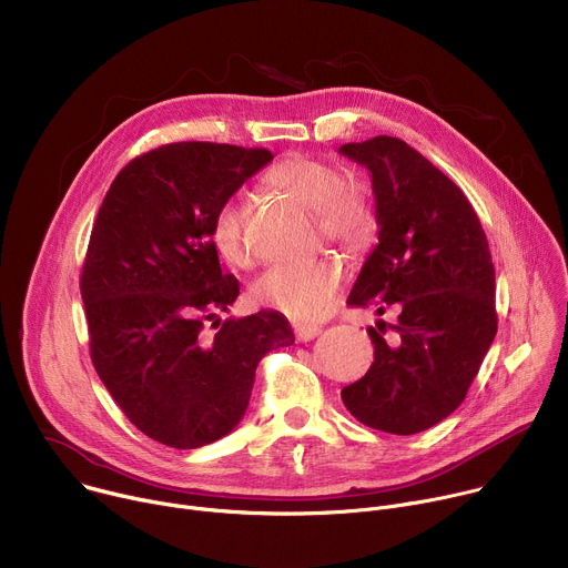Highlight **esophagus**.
Instances as JSON below:
<instances>
[{
    "label": "esophagus",
    "instance_id": "esophagus-1",
    "mask_svg": "<svg viewBox=\"0 0 568 568\" xmlns=\"http://www.w3.org/2000/svg\"><path fill=\"white\" fill-rule=\"evenodd\" d=\"M294 335H296V342H312L314 337L321 335V328L307 326V323H298V326H294Z\"/></svg>",
    "mask_w": 568,
    "mask_h": 568
}]
</instances>
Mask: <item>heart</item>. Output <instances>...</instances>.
<instances>
[{
  "instance_id": "1",
  "label": "heart",
  "mask_w": 568,
  "mask_h": 568,
  "mask_svg": "<svg viewBox=\"0 0 568 568\" xmlns=\"http://www.w3.org/2000/svg\"><path fill=\"white\" fill-rule=\"evenodd\" d=\"M344 180L339 166L307 154H287L265 173L270 189L312 211L323 237L337 245H355L371 222V200L362 186ZM245 217V206L231 197L215 209L211 220L215 252L237 270H250L256 263ZM339 287L342 267L333 261L276 265L254 283L252 301L292 321H316L335 307Z\"/></svg>"
}]
</instances>
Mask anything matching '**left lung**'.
Wrapping results in <instances>:
<instances>
[{
  "mask_svg": "<svg viewBox=\"0 0 568 568\" xmlns=\"http://www.w3.org/2000/svg\"><path fill=\"white\" fill-rule=\"evenodd\" d=\"M339 152L371 171L379 224L348 305L397 314L368 328L375 359L342 399L362 425L412 436L458 409L495 342L488 237L465 193L402 139Z\"/></svg>",
  "mask_w": 568,
  "mask_h": 568,
  "instance_id": "left-lung-1",
  "label": "left lung"
}]
</instances>
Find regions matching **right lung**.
Segmentation results:
<instances>
[{"instance_id": "1", "label": "right lung", "mask_w": 568, "mask_h": 568, "mask_svg": "<svg viewBox=\"0 0 568 568\" xmlns=\"http://www.w3.org/2000/svg\"><path fill=\"white\" fill-rule=\"evenodd\" d=\"M274 154L180 141L134 156L112 182L80 274L92 364L128 420L175 449L204 447L247 412L258 362L294 344L283 314L204 323L237 298L211 242L215 209Z\"/></svg>"}]
</instances>
